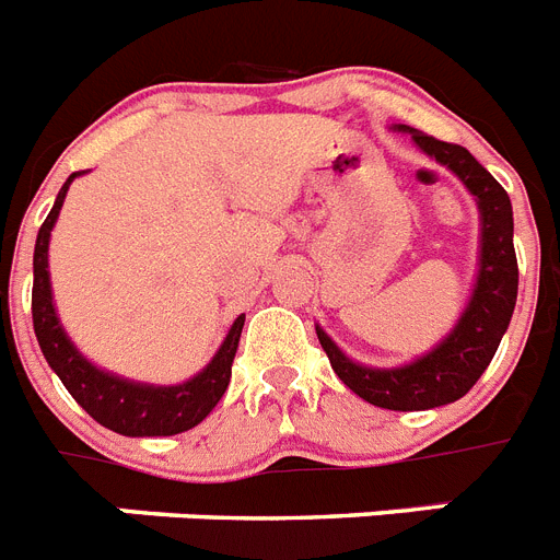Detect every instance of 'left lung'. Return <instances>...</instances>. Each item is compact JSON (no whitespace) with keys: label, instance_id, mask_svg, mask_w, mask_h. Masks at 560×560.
<instances>
[{"label":"left lung","instance_id":"left-lung-1","mask_svg":"<svg viewBox=\"0 0 560 560\" xmlns=\"http://www.w3.org/2000/svg\"><path fill=\"white\" fill-rule=\"evenodd\" d=\"M399 132H408L424 155L436 158L439 164L447 166L479 203L481 255L470 303L453 331L433 351L402 368L360 365L348 360L319 326L317 337L331 360L334 374L365 402L388 410H428L462 399L485 374V368L499 351L501 337L508 331L518 298L513 207L504 186L465 147L439 141L413 127H399Z\"/></svg>","mask_w":560,"mask_h":560}]
</instances>
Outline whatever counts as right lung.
<instances>
[{"mask_svg": "<svg viewBox=\"0 0 560 560\" xmlns=\"http://www.w3.org/2000/svg\"><path fill=\"white\" fill-rule=\"evenodd\" d=\"M75 175L79 172H73L61 186L59 198L42 223L36 252H33V331L39 339L42 353H45L47 365L56 371V376L65 382V388L70 390L75 402L104 428L116 430L121 436H175V433H184V430L203 422L212 413L214 405L221 402V396L226 394L229 380H232V360L237 353L246 317L241 314L234 319L212 362L180 385L130 382L124 376L107 374V371L84 360L61 328L56 305H52L50 271H47L50 232L56 226L59 209Z\"/></svg>", "mask_w": 560, "mask_h": 560, "instance_id": "right-lung-1", "label": "right lung"}]
</instances>
